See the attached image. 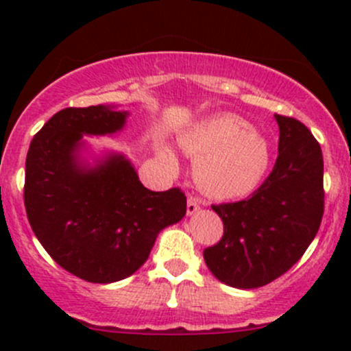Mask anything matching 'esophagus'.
<instances>
[{
  "instance_id": "obj_1",
  "label": "esophagus",
  "mask_w": 351,
  "mask_h": 351,
  "mask_svg": "<svg viewBox=\"0 0 351 351\" xmlns=\"http://www.w3.org/2000/svg\"><path fill=\"white\" fill-rule=\"evenodd\" d=\"M200 204H202L200 198L189 195V198H186V214L189 215L195 214L198 208H200Z\"/></svg>"
}]
</instances>
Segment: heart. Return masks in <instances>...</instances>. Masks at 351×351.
<instances>
[{
    "instance_id": "1",
    "label": "heart",
    "mask_w": 351,
    "mask_h": 351,
    "mask_svg": "<svg viewBox=\"0 0 351 351\" xmlns=\"http://www.w3.org/2000/svg\"><path fill=\"white\" fill-rule=\"evenodd\" d=\"M180 147L195 161L198 189L221 200L253 192L270 165L267 139L234 115L210 117L195 123L180 136ZM161 156L169 169L178 168V158L169 147H162Z\"/></svg>"
}]
</instances>
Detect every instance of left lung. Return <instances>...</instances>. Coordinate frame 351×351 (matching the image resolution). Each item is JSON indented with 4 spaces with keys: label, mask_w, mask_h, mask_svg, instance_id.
Segmentation results:
<instances>
[{
    "label": "left lung",
    "mask_w": 351,
    "mask_h": 351,
    "mask_svg": "<svg viewBox=\"0 0 351 351\" xmlns=\"http://www.w3.org/2000/svg\"><path fill=\"white\" fill-rule=\"evenodd\" d=\"M278 158L268 178L246 200L212 205L224 236L204 250L217 280L236 289L263 287L300 260L316 238L324 212L323 153L311 130L275 115Z\"/></svg>",
    "instance_id": "left-lung-1"
}]
</instances>
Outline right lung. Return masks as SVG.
<instances>
[{
	"label": "right lung",
	"instance_id": "1",
	"mask_svg": "<svg viewBox=\"0 0 351 351\" xmlns=\"http://www.w3.org/2000/svg\"><path fill=\"white\" fill-rule=\"evenodd\" d=\"M129 113L64 108L35 134L25 162V208L44 250L76 277L112 284L139 270L159 232L186 214L180 189L151 192L123 154L90 165L83 136H112Z\"/></svg>",
	"mask_w": 351,
	"mask_h": 351
}]
</instances>
